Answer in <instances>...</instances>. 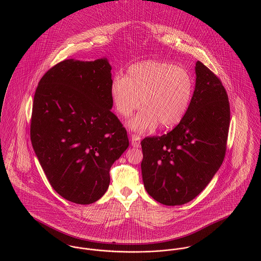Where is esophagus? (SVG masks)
<instances>
[{"mask_svg":"<svg viewBox=\"0 0 261 261\" xmlns=\"http://www.w3.org/2000/svg\"><path fill=\"white\" fill-rule=\"evenodd\" d=\"M130 141H132V146L134 148H140V146H141V138H140V136L133 135L130 137Z\"/></svg>","mask_w":261,"mask_h":261,"instance_id":"obj_1","label":"esophagus"}]
</instances>
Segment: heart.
Returning a JSON list of instances; mask_svg holds the SVG:
<instances>
[{
  "mask_svg": "<svg viewBox=\"0 0 261 261\" xmlns=\"http://www.w3.org/2000/svg\"><path fill=\"white\" fill-rule=\"evenodd\" d=\"M194 79L189 71L161 60H145L128 67L126 77L117 75L111 84V97L116 112L128 117V127L146 133L160 123L163 128L179 124L185 117L194 94Z\"/></svg>",
  "mask_w": 261,
  "mask_h": 261,
  "instance_id": "1",
  "label": "heart"
}]
</instances>
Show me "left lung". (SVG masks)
<instances>
[{"label":"left lung","instance_id":"left-lung-1","mask_svg":"<svg viewBox=\"0 0 261 261\" xmlns=\"http://www.w3.org/2000/svg\"><path fill=\"white\" fill-rule=\"evenodd\" d=\"M196 83L183 120L162 137L142 141L144 185L150 197L167 206L197 197L223 163L230 123L227 92L220 79L197 61Z\"/></svg>","mask_w":261,"mask_h":261}]
</instances>
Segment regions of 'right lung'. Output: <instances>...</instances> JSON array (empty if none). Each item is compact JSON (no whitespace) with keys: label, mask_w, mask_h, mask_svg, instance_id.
<instances>
[{"label":"right lung","mask_w":261,"mask_h":261,"mask_svg":"<svg viewBox=\"0 0 261 261\" xmlns=\"http://www.w3.org/2000/svg\"><path fill=\"white\" fill-rule=\"evenodd\" d=\"M112 66L105 58L67 59L39 81L31 142L52 188L87 205L110 186V170L128 147L125 128L112 113Z\"/></svg>","instance_id":"add662e5"}]
</instances>
